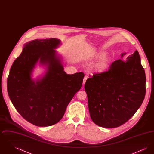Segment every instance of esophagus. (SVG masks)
<instances>
[{
	"instance_id": "obj_1",
	"label": "esophagus",
	"mask_w": 154,
	"mask_h": 154,
	"mask_svg": "<svg viewBox=\"0 0 154 154\" xmlns=\"http://www.w3.org/2000/svg\"><path fill=\"white\" fill-rule=\"evenodd\" d=\"M87 80V76H85V77H84V80H83V82H82L83 85L85 84V82H86Z\"/></svg>"
}]
</instances>
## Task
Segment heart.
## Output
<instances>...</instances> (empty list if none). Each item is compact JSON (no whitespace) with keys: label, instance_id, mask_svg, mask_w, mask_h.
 I'll use <instances>...</instances> for the list:
<instances>
[{"label":"heart","instance_id":"heart-1","mask_svg":"<svg viewBox=\"0 0 154 154\" xmlns=\"http://www.w3.org/2000/svg\"><path fill=\"white\" fill-rule=\"evenodd\" d=\"M104 55L105 53L103 52H96L94 54V59H99L92 67L93 70L97 73H101L105 72L109 66L110 59L107 57H104Z\"/></svg>","mask_w":154,"mask_h":154}]
</instances>
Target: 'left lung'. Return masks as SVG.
I'll return each mask as SVG.
<instances>
[{
	"mask_svg": "<svg viewBox=\"0 0 154 154\" xmlns=\"http://www.w3.org/2000/svg\"><path fill=\"white\" fill-rule=\"evenodd\" d=\"M146 78L139 52L114 62L108 71L95 74L86 81L90 116L95 124L106 128L127 122L139 109L146 95Z\"/></svg>",
	"mask_w": 154,
	"mask_h": 154,
	"instance_id": "8db88e82",
	"label": "left lung"
}]
</instances>
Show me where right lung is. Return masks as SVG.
<instances>
[{"instance_id": "add662e5", "label": "right lung", "mask_w": 154, "mask_h": 154, "mask_svg": "<svg viewBox=\"0 0 154 154\" xmlns=\"http://www.w3.org/2000/svg\"><path fill=\"white\" fill-rule=\"evenodd\" d=\"M57 38L36 39L24 44L11 67L8 79L9 97L17 111L37 126H48L62 118L69 103L80 89L84 74H67L56 50ZM38 62L46 69L42 78L31 76Z\"/></svg>"}]
</instances>
